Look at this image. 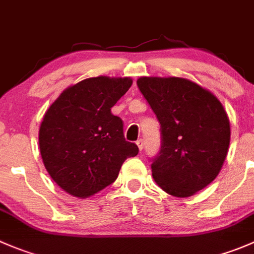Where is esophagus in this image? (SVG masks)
Listing matches in <instances>:
<instances>
[{
    "label": "esophagus",
    "instance_id": "34e87169",
    "mask_svg": "<svg viewBox=\"0 0 254 254\" xmlns=\"http://www.w3.org/2000/svg\"><path fill=\"white\" fill-rule=\"evenodd\" d=\"M136 145H137V147H139L140 151H141V150L144 149V140L139 139V140H137V141H136Z\"/></svg>",
    "mask_w": 254,
    "mask_h": 254
}]
</instances>
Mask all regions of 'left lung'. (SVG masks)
I'll list each match as a JSON object with an SVG mask.
<instances>
[{
  "instance_id": "left-lung-1",
  "label": "left lung",
  "mask_w": 254,
  "mask_h": 254,
  "mask_svg": "<svg viewBox=\"0 0 254 254\" xmlns=\"http://www.w3.org/2000/svg\"><path fill=\"white\" fill-rule=\"evenodd\" d=\"M137 88L160 123L161 146L150 159L165 192L189 197L217 177L230 146V120L220 100L182 78L142 77Z\"/></svg>"
}]
</instances>
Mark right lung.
Masks as SVG:
<instances>
[{
  "label": "right lung",
  "mask_w": 254,
  "mask_h": 254,
  "mask_svg": "<svg viewBox=\"0 0 254 254\" xmlns=\"http://www.w3.org/2000/svg\"><path fill=\"white\" fill-rule=\"evenodd\" d=\"M130 78H88L69 87L49 107L39 129L47 171L65 192L88 197L112 185L139 147L124 137L112 108L129 90Z\"/></svg>",
  "instance_id": "add662e5"
}]
</instances>
